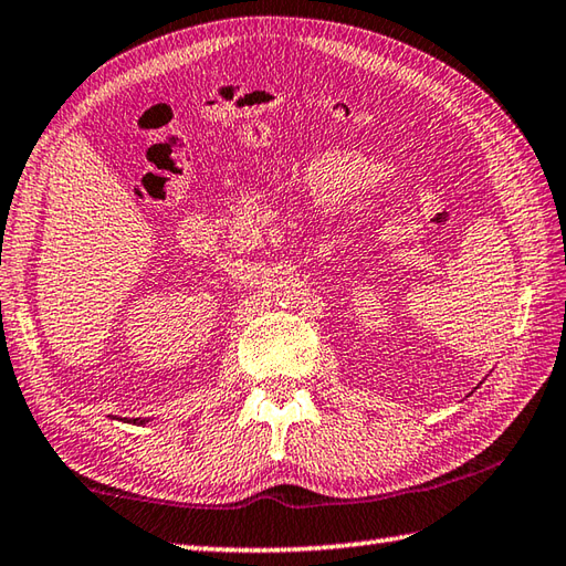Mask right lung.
Masks as SVG:
<instances>
[{"label": "right lung", "instance_id": "obj_1", "mask_svg": "<svg viewBox=\"0 0 566 566\" xmlns=\"http://www.w3.org/2000/svg\"><path fill=\"white\" fill-rule=\"evenodd\" d=\"M117 419H122V417H117ZM122 422H129V424H147L149 422V419H142V417H137V419H122Z\"/></svg>", "mask_w": 566, "mask_h": 566}]
</instances>
